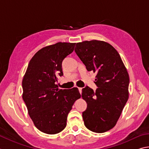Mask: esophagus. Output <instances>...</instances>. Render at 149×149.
<instances>
[{
	"instance_id": "1",
	"label": "esophagus",
	"mask_w": 149,
	"mask_h": 149,
	"mask_svg": "<svg viewBox=\"0 0 149 149\" xmlns=\"http://www.w3.org/2000/svg\"><path fill=\"white\" fill-rule=\"evenodd\" d=\"M78 89H79V91L80 94H81V93H82V88L79 87V88H78Z\"/></svg>"
}]
</instances>
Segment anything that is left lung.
Wrapping results in <instances>:
<instances>
[{"instance_id": "left-lung-1", "label": "left lung", "mask_w": 149, "mask_h": 149, "mask_svg": "<svg viewBox=\"0 0 149 149\" xmlns=\"http://www.w3.org/2000/svg\"><path fill=\"white\" fill-rule=\"evenodd\" d=\"M75 52L88 72L96 73V91L86 86L82 98L87 104L83 112L85 126L103 133L113 128L128 101L129 75L117 51L107 42L91 40L77 43Z\"/></svg>"}]
</instances>
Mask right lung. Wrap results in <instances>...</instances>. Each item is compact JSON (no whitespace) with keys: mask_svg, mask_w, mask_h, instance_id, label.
Returning a JSON list of instances; mask_svg holds the SVG:
<instances>
[{"mask_svg":"<svg viewBox=\"0 0 149 149\" xmlns=\"http://www.w3.org/2000/svg\"><path fill=\"white\" fill-rule=\"evenodd\" d=\"M75 43L58 42L41 49L30 61L24 75L23 99L35 126L55 134L65 128L68 115L81 94L76 87L60 89L57 77L63 75L62 63Z\"/></svg>","mask_w":149,"mask_h":149,"instance_id":"obj_1","label":"right lung"}]
</instances>
